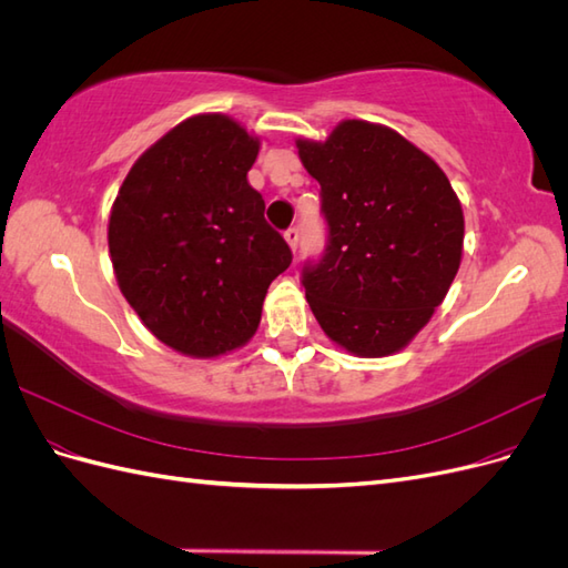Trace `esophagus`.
Masks as SVG:
<instances>
[{"label":"esophagus","mask_w":568,"mask_h":568,"mask_svg":"<svg viewBox=\"0 0 568 568\" xmlns=\"http://www.w3.org/2000/svg\"><path fill=\"white\" fill-rule=\"evenodd\" d=\"M284 239H286V244L291 246V251L296 253V248H298V230H296V227H288V230L284 232Z\"/></svg>","instance_id":"esophagus-1"}]
</instances>
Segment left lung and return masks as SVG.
<instances>
[{"instance_id": "left-lung-1", "label": "left lung", "mask_w": 568, "mask_h": 568, "mask_svg": "<svg viewBox=\"0 0 568 568\" xmlns=\"http://www.w3.org/2000/svg\"><path fill=\"white\" fill-rule=\"evenodd\" d=\"M296 146L329 227L322 261L303 267L313 315L353 355L403 351L459 270L464 215L450 180L403 134L367 120Z\"/></svg>"}]
</instances>
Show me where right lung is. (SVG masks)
Here are the masks:
<instances>
[{"mask_svg": "<svg viewBox=\"0 0 568 568\" xmlns=\"http://www.w3.org/2000/svg\"><path fill=\"white\" fill-rule=\"evenodd\" d=\"M261 140L222 113L182 120L118 189L109 251L146 329L192 357L225 355L255 334L291 248L265 222L246 175Z\"/></svg>", "mask_w": 568, "mask_h": 568, "instance_id": "obj_1", "label": "right lung"}]
</instances>
